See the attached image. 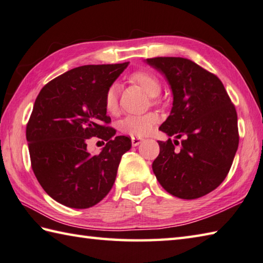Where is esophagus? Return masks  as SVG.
<instances>
[{
  "instance_id": "obj_1",
  "label": "esophagus",
  "mask_w": 263,
  "mask_h": 263,
  "mask_svg": "<svg viewBox=\"0 0 263 263\" xmlns=\"http://www.w3.org/2000/svg\"><path fill=\"white\" fill-rule=\"evenodd\" d=\"M143 141V139H141V138H137V137H132L131 138V142H132V146H138V145H140V143Z\"/></svg>"
}]
</instances>
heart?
Masks as SVG:
<instances>
[{
    "mask_svg": "<svg viewBox=\"0 0 263 263\" xmlns=\"http://www.w3.org/2000/svg\"><path fill=\"white\" fill-rule=\"evenodd\" d=\"M132 83L139 85L146 92L148 96L153 98V100H156V96L161 92V82L153 73L148 70H136L128 77ZM105 108L108 112L114 114L118 107L117 99V85L111 84L108 87L105 98ZM158 121V117L155 112H147L143 115H128L123 118L120 123L121 130L127 133L130 136L143 137L149 135L153 131L154 125Z\"/></svg>",
    "mask_w": 263,
    "mask_h": 263,
    "instance_id": "b5f03b06",
    "label": "heart"
}]
</instances>
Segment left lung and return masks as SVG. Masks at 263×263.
<instances>
[{"mask_svg": "<svg viewBox=\"0 0 263 263\" xmlns=\"http://www.w3.org/2000/svg\"><path fill=\"white\" fill-rule=\"evenodd\" d=\"M147 64L165 75L173 107L159 126L172 142L158 141L153 171L173 196L199 198L219 187L237 152V112L217 75L180 57H157ZM183 139L180 144L177 139ZM180 145L179 148L175 146Z\"/></svg>", "mask_w": 263, "mask_h": 263, "instance_id": "left-lung-1", "label": "left lung"}]
</instances>
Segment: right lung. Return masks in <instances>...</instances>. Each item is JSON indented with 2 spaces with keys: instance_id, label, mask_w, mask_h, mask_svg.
Returning <instances> with one entry per match:
<instances>
[{
  "instance_id": "1",
  "label": "right lung",
  "mask_w": 263,
  "mask_h": 263,
  "mask_svg": "<svg viewBox=\"0 0 263 263\" xmlns=\"http://www.w3.org/2000/svg\"><path fill=\"white\" fill-rule=\"evenodd\" d=\"M128 63L86 65L45 84L26 126L30 163L44 192L73 209L98 204L115 182L122 155L131 139L108 126L104 98ZM106 141L99 156L86 151V140Z\"/></svg>"
}]
</instances>
